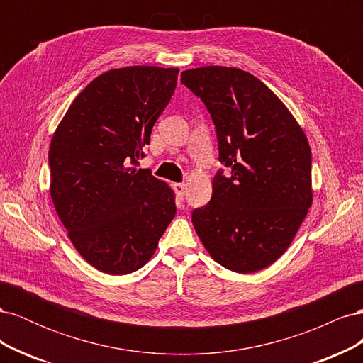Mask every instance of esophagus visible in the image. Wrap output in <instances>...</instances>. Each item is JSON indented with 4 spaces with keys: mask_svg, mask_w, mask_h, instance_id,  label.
Listing matches in <instances>:
<instances>
[{
    "mask_svg": "<svg viewBox=\"0 0 363 363\" xmlns=\"http://www.w3.org/2000/svg\"><path fill=\"white\" fill-rule=\"evenodd\" d=\"M172 188H174L175 192H177V195L180 196V199H183V195L186 192V184L184 183H174Z\"/></svg>",
    "mask_w": 363,
    "mask_h": 363,
    "instance_id": "esophagus-1",
    "label": "esophagus"
}]
</instances>
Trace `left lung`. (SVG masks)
I'll return each instance as SVG.
<instances>
[{"label": "left lung", "instance_id": "obj_1", "mask_svg": "<svg viewBox=\"0 0 363 363\" xmlns=\"http://www.w3.org/2000/svg\"><path fill=\"white\" fill-rule=\"evenodd\" d=\"M182 83L212 115L219 160L212 200L192 224L211 257L239 274L269 267L286 251L313 201L312 151L289 108L257 77L239 68L203 67Z\"/></svg>", "mask_w": 363, "mask_h": 363}]
</instances>
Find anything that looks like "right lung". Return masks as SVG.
Listing matches in <instances>:
<instances>
[{
    "instance_id": "right-lung-1",
    "label": "right lung",
    "mask_w": 363,
    "mask_h": 363,
    "mask_svg": "<svg viewBox=\"0 0 363 363\" xmlns=\"http://www.w3.org/2000/svg\"><path fill=\"white\" fill-rule=\"evenodd\" d=\"M179 68L106 71L74 98L51 138L50 194L79 255L98 271L123 276L152 257L175 216V194L142 157L171 100Z\"/></svg>"
}]
</instances>
